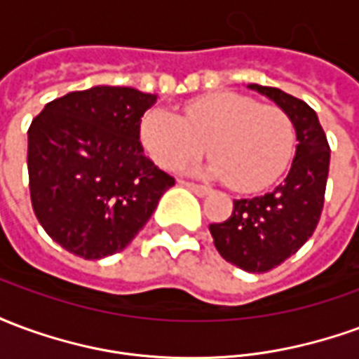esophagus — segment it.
Instances as JSON below:
<instances>
[{"label":"esophagus","mask_w":359,"mask_h":359,"mask_svg":"<svg viewBox=\"0 0 359 359\" xmlns=\"http://www.w3.org/2000/svg\"><path fill=\"white\" fill-rule=\"evenodd\" d=\"M180 184L182 187H187L188 190H192L196 196H200V198H203V196L210 194V188L208 187H200V184H194V182H187V180H180Z\"/></svg>","instance_id":"34e87169"}]
</instances>
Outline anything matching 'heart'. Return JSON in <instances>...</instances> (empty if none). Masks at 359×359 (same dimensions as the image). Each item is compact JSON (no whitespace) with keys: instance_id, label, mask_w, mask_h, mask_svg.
<instances>
[{"instance_id":"obj_1","label":"heart","mask_w":359,"mask_h":359,"mask_svg":"<svg viewBox=\"0 0 359 359\" xmlns=\"http://www.w3.org/2000/svg\"><path fill=\"white\" fill-rule=\"evenodd\" d=\"M140 140L165 169L184 167L210 144L213 159L194 171L254 192L273 184L290 163L294 125L277 105L223 92L190 103L184 118L165 107L149 109L142 117Z\"/></svg>"}]
</instances>
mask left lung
Returning <instances> with one entry per match:
<instances>
[{"mask_svg": "<svg viewBox=\"0 0 359 359\" xmlns=\"http://www.w3.org/2000/svg\"><path fill=\"white\" fill-rule=\"evenodd\" d=\"M290 117L296 156L283 184L248 200H234L233 213L210 225L213 244L229 264L265 273L296 254L316 231L325 202L331 149L317 113L283 90L248 84Z\"/></svg>", "mask_w": 359, "mask_h": 359, "instance_id": "left-lung-1", "label": "left lung"}]
</instances>
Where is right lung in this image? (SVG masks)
<instances>
[{
    "instance_id": "right-lung-1",
    "label": "right lung",
    "mask_w": 359,
    "mask_h": 359,
    "mask_svg": "<svg viewBox=\"0 0 359 359\" xmlns=\"http://www.w3.org/2000/svg\"><path fill=\"white\" fill-rule=\"evenodd\" d=\"M156 102L128 86H92L50 102L28 128L36 217L74 256L125 250L175 184L140 144L142 117Z\"/></svg>"
}]
</instances>
